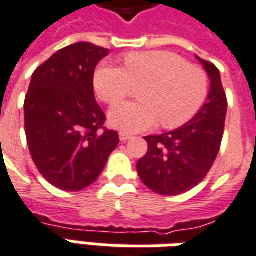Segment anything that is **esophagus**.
<instances>
[{
    "instance_id": "1",
    "label": "esophagus",
    "mask_w": 256,
    "mask_h": 256,
    "mask_svg": "<svg viewBox=\"0 0 256 256\" xmlns=\"http://www.w3.org/2000/svg\"><path fill=\"white\" fill-rule=\"evenodd\" d=\"M130 138H132V136H130V134L123 133V132H120V133H119V140H120L122 142H124V141H128V140H130Z\"/></svg>"
}]
</instances>
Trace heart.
Returning <instances> with one entry per match:
<instances>
[{
  "mask_svg": "<svg viewBox=\"0 0 256 256\" xmlns=\"http://www.w3.org/2000/svg\"><path fill=\"white\" fill-rule=\"evenodd\" d=\"M123 63L124 67L101 63L93 78L97 94L108 104L122 101L134 86L146 84L140 90L141 101L118 104L110 112V123L120 132L141 133L159 122L168 130L181 128L207 98V74L176 53H128Z\"/></svg>",
  "mask_w": 256,
  "mask_h": 256,
  "instance_id": "heart-1",
  "label": "heart"
}]
</instances>
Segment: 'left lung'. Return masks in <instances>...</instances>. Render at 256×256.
<instances>
[{
	"instance_id": "left-lung-1",
	"label": "left lung",
	"mask_w": 256,
	"mask_h": 256,
	"mask_svg": "<svg viewBox=\"0 0 256 256\" xmlns=\"http://www.w3.org/2000/svg\"><path fill=\"white\" fill-rule=\"evenodd\" d=\"M211 80L206 104L192 120L159 136H148V152L137 163L141 181L154 192L174 196L188 192L211 170L224 136L228 100L220 70L198 58Z\"/></svg>"
}]
</instances>
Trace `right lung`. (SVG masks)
Instances as JSON below:
<instances>
[{
    "label": "right lung",
    "mask_w": 256,
    "mask_h": 256,
    "mask_svg": "<svg viewBox=\"0 0 256 256\" xmlns=\"http://www.w3.org/2000/svg\"><path fill=\"white\" fill-rule=\"evenodd\" d=\"M110 49L76 42L36 68L24 100V128L31 158L53 186L76 192L93 184L119 144L104 128L94 98L96 66Z\"/></svg>",
    "instance_id": "obj_1"
}]
</instances>
